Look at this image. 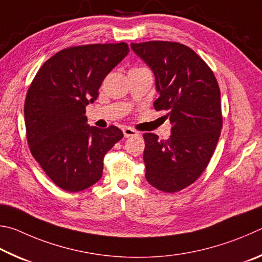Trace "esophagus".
<instances>
[{
    "instance_id": "34e87169",
    "label": "esophagus",
    "mask_w": 262,
    "mask_h": 262,
    "mask_svg": "<svg viewBox=\"0 0 262 262\" xmlns=\"http://www.w3.org/2000/svg\"><path fill=\"white\" fill-rule=\"evenodd\" d=\"M123 134H124V137H125V138H130V137H136V136L139 135L136 130H134V128L128 127V126L123 128Z\"/></svg>"
}]
</instances>
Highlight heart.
<instances>
[{
	"mask_svg": "<svg viewBox=\"0 0 262 262\" xmlns=\"http://www.w3.org/2000/svg\"><path fill=\"white\" fill-rule=\"evenodd\" d=\"M143 69H146V68H144V67H135V68H132L130 71H137V70H143Z\"/></svg>",
	"mask_w": 262,
	"mask_h": 262,
	"instance_id": "b5f03b06",
	"label": "heart"
}]
</instances>
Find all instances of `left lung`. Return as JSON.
<instances>
[{"label":"left lung","instance_id":"8db88e82","mask_svg":"<svg viewBox=\"0 0 262 262\" xmlns=\"http://www.w3.org/2000/svg\"><path fill=\"white\" fill-rule=\"evenodd\" d=\"M131 48L154 72L160 93L154 108L172 124L167 140L143 135L145 177L155 189L173 193L198 180L216 147L222 128L220 87L210 68L185 45L148 41Z\"/></svg>","mask_w":262,"mask_h":262}]
</instances>
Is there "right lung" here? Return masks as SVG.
I'll return each instance as SVG.
<instances>
[{
    "label": "right lung",
    "instance_id": "1",
    "mask_svg": "<svg viewBox=\"0 0 262 262\" xmlns=\"http://www.w3.org/2000/svg\"><path fill=\"white\" fill-rule=\"evenodd\" d=\"M127 53L125 42L66 48L43 63L27 91L24 116L30 150L64 191L95 184L102 176L104 155L123 138L114 125L90 126L85 108L98 99L105 76Z\"/></svg>",
    "mask_w": 262,
    "mask_h": 262
}]
</instances>
